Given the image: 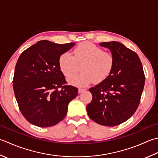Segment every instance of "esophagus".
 <instances>
[{
	"label": "esophagus",
	"mask_w": 158,
	"mask_h": 158,
	"mask_svg": "<svg viewBox=\"0 0 158 158\" xmlns=\"http://www.w3.org/2000/svg\"><path fill=\"white\" fill-rule=\"evenodd\" d=\"M84 90H85V89L84 88H79L78 89V92H79V93H81V92H82L83 91H84Z\"/></svg>",
	"instance_id": "34e87169"
}]
</instances>
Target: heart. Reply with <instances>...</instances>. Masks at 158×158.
Here are the masks:
<instances>
[{"instance_id":"b5f03b06","label":"heart","mask_w":158,"mask_h":158,"mask_svg":"<svg viewBox=\"0 0 158 158\" xmlns=\"http://www.w3.org/2000/svg\"><path fill=\"white\" fill-rule=\"evenodd\" d=\"M77 64H82V73L71 77L69 82L74 85L84 87L93 81L99 83L106 80L113 69L114 58L111 52L103 51L91 42H85L74 48L73 55L66 52L59 57L60 70L66 77L75 73Z\"/></svg>"}]
</instances>
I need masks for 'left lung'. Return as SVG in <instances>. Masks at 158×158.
I'll return each instance as SVG.
<instances>
[{
	"instance_id": "1",
	"label": "left lung",
	"mask_w": 158,
	"mask_h": 158,
	"mask_svg": "<svg viewBox=\"0 0 158 158\" xmlns=\"http://www.w3.org/2000/svg\"><path fill=\"white\" fill-rule=\"evenodd\" d=\"M114 58L110 75L89 89L92 101L87 107L89 118L98 124L114 127L128 120L140 104L145 76L138 55L118 42H101Z\"/></svg>"
}]
</instances>
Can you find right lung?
<instances>
[{"label":"right lung","mask_w":158,"mask_h":158,"mask_svg":"<svg viewBox=\"0 0 158 158\" xmlns=\"http://www.w3.org/2000/svg\"><path fill=\"white\" fill-rule=\"evenodd\" d=\"M75 44L41 40L18 58L13 79L14 94L22 114L31 124L40 127L57 125L78 94V89L66 85L59 66L60 55Z\"/></svg>","instance_id":"right-lung-1"}]
</instances>
